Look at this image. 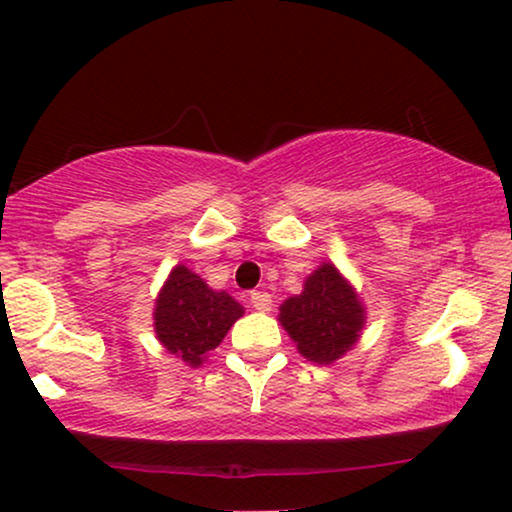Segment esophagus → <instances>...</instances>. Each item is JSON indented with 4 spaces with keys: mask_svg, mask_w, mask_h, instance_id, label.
<instances>
[{
    "mask_svg": "<svg viewBox=\"0 0 512 512\" xmlns=\"http://www.w3.org/2000/svg\"><path fill=\"white\" fill-rule=\"evenodd\" d=\"M250 304L257 311H271V295L269 292H250Z\"/></svg>",
    "mask_w": 512,
    "mask_h": 512,
    "instance_id": "34e87169",
    "label": "esophagus"
}]
</instances>
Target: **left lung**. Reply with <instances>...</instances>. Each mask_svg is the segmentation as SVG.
Segmentation results:
<instances>
[{"mask_svg": "<svg viewBox=\"0 0 512 512\" xmlns=\"http://www.w3.org/2000/svg\"><path fill=\"white\" fill-rule=\"evenodd\" d=\"M278 311L297 351L316 365H332L351 351L367 320L363 299L332 262L306 276L304 290L285 299Z\"/></svg>", "mask_w": 512, "mask_h": 512, "instance_id": "1", "label": "left lung"}]
</instances>
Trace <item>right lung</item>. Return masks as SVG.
Segmentation results:
<instances>
[{
  "mask_svg": "<svg viewBox=\"0 0 512 512\" xmlns=\"http://www.w3.org/2000/svg\"><path fill=\"white\" fill-rule=\"evenodd\" d=\"M243 313L229 292L213 290L185 264H175L156 295L154 332L168 353L201 367Z\"/></svg>",
  "mask_w": 512,
  "mask_h": 512,
  "instance_id": "obj_1",
  "label": "right lung"
}]
</instances>
